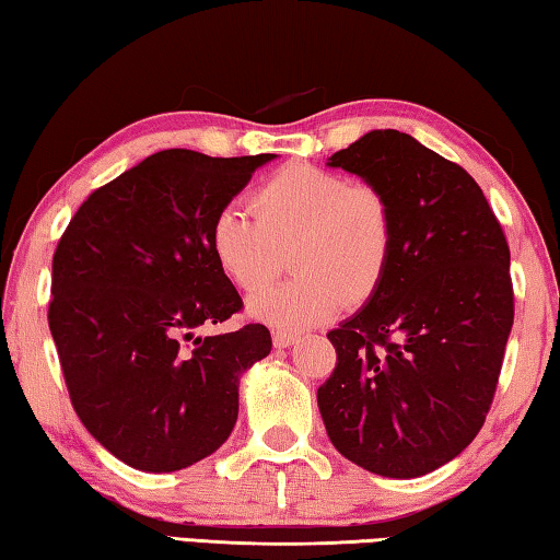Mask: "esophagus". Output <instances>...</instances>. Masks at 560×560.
<instances>
[{
    "instance_id": "34e87169",
    "label": "esophagus",
    "mask_w": 560,
    "mask_h": 560,
    "mask_svg": "<svg viewBox=\"0 0 560 560\" xmlns=\"http://www.w3.org/2000/svg\"><path fill=\"white\" fill-rule=\"evenodd\" d=\"M296 340H299V336L291 334V330H281V328L273 330V346L277 348H289L296 343Z\"/></svg>"
}]
</instances>
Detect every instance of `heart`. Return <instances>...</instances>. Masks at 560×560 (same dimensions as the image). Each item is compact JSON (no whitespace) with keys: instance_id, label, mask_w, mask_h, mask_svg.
Masks as SVG:
<instances>
[{"instance_id":"heart-1","label":"heart","mask_w":560,"mask_h":560,"mask_svg":"<svg viewBox=\"0 0 560 560\" xmlns=\"http://www.w3.org/2000/svg\"><path fill=\"white\" fill-rule=\"evenodd\" d=\"M252 217L226 205L210 224L217 267L234 287L254 291L279 269L291 246L296 277L249 299V314L279 328H306L363 303L381 287L395 249L393 207L381 189L308 163L277 170L254 189Z\"/></svg>"}]
</instances>
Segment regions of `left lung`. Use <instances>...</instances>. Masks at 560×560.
Returning <instances> with one entry per match:
<instances>
[{"instance_id":"1","label":"left lung","mask_w":560,"mask_h":560,"mask_svg":"<svg viewBox=\"0 0 560 560\" xmlns=\"http://www.w3.org/2000/svg\"><path fill=\"white\" fill-rule=\"evenodd\" d=\"M326 165L387 197L395 249L365 306L328 334L338 363L318 410L346 459L422 477L469 447L494 400L514 326L506 236L467 170L407 132H365Z\"/></svg>"}]
</instances>
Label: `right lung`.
<instances>
[{
  "label": "right lung",
  "instance_id": "add662e5",
  "mask_svg": "<svg viewBox=\"0 0 560 560\" xmlns=\"http://www.w3.org/2000/svg\"><path fill=\"white\" fill-rule=\"evenodd\" d=\"M277 155L160 150L98 187L54 252L49 328L71 405L113 457L177 471L210 457L240 415L244 371L271 353L217 267L210 224Z\"/></svg>",
  "mask_w": 560,
  "mask_h": 560
}]
</instances>
